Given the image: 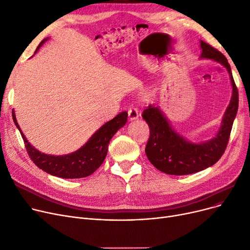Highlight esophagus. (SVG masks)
<instances>
[{
    "label": "esophagus",
    "instance_id": "1",
    "mask_svg": "<svg viewBox=\"0 0 250 250\" xmlns=\"http://www.w3.org/2000/svg\"><path fill=\"white\" fill-rule=\"evenodd\" d=\"M128 117H129V120L130 121H133V120H136L138 117H139V114H138V111L136 108L134 107H131L128 109Z\"/></svg>",
    "mask_w": 250,
    "mask_h": 250
}]
</instances>
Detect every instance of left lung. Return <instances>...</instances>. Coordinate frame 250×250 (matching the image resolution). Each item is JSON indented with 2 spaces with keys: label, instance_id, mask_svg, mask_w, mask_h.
Here are the masks:
<instances>
[{
  "label": "left lung",
  "instance_id": "1",
  "mask_svg": "<svg viewBox=\"0 0 250 250\" xmlns=\"http://www.w3.org/2000/svg\"><path fill=\"white\" fill-rule=\"evenodd\" d=\"M200 58L210 59L224 65L232 85V97L223 116L221 127L210 139L193 143L176 132L168 119L155 104H149L143 118L149 127V138L146 146L147 159L158 170L171 175L192 174L215 164L227 147L229 133L238 111V90L234 82L231 66L223 53L200 41Z\"/></svg>",
  "mask_w": 250,
  "mask_h": 250
}]
</instances>
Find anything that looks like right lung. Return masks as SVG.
Listing matches in <instances>:
<instances>
[{"label": "right lung", "mask_w": 250, "mask_h": 250, "mask_svg": "<svg viewBox=\"0 0 250 250\" xmlns=\"http://www.w3.org/2000/svg\"><path fill=\"white\" fill-rule=\"evenodd\" d=\"M49 38L44 39L38 46L36 52L41 46L48 41ZM13 121L21 132L26 147V151L34 161V163L45 172L62 178H82L91 175L96 169L103 164L107 154V146L115 133L122 128L127 122V112L118 114L111 121L104 124L95 131L94 134L88 139L76 152L66 155H47L40 152L35 146L28 143L22 130L19 127L15 112H12Z\"/></svg>", "instance_id": "obj_1"}]
</instances>
